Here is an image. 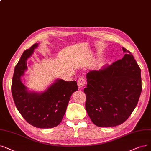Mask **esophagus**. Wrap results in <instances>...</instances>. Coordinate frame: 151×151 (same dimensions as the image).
I'll return each mask as SVG.
<instances>
[{"label": "esophagus", "mask_w": 151, "mask_h": 151, "mask_svg": "<svg viewBox=\"0 0 151 151\" xmlns=\"http://www.w3.org/2000/svg\"><path fill=\"white\" fill-rule=\"evenodd\" d=\"M85 84H86V81L83 78H80L79 80H78V86L79 88H82L85 86Z\"/></svg>", "instance_id": "obj_1"}]
</instances>
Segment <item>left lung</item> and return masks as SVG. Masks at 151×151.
I'll list each match as a JSON object with an SVG mask.
<instances>
[{
	"mask_svg": "<svg viewBox=\"0 0 151 151\" xmlns=\"http://www.w3.org/2000/svg\"><path fill=\"white\" fill-rule=\"evenodd\" d=\"M122 49L124 55L122 59L86 75L85 107L97 127L121 124L132 114L139 99L141 69L132 53Z\"/></svg>",
	"mask_w": 151,
	"mask_h": 151,
	"instance_id": "left-lung-1",
	"label": "left lung"
}]
</instances>
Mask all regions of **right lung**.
<instances>
[{
    "label": "right lung",
    "mask_w": 151,
    "mask_h": 151,
    "mask_svg": "<svg viewBox=\"0 0 151 151\" xmlns=\"http://www.w3.org/2000/svg\"><path fill=\"white\" fill-rule=\"evenodd\" d=\"M38 46L36 43L24 51L15 68L12 93L15 106L28 123L39 128H52L62 122L70 97L78 90L76 81L56 80L41 93L29 92L20 80L27 69V60Z\"/></svg>",
    "instance_id": "obj_1"
}]
</instances>
